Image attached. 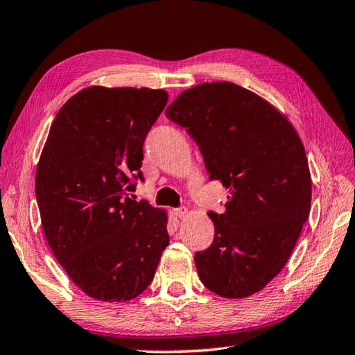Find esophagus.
I'll list each match as a JSON object with an SVG mask.
<instances>
[{"instance_id": "obj_1", "label": "esophagus", "mask_w": 355, "mask_h": 355, "mask_svg": "<svg viewBox=\"0 0 355 355\" xmlns=\"http://www.w3.org/2000/svg\"><path fill=\"white\" fill-rule=\"evenodd\" d=\"M187 214H188V208H187V207H179V208H176V216H178L179 219H184Z\"/></svg>"}]
</instances>
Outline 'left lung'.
<instances>
[{"mask_svg":"<svg viewBox=\"0 0 355 355\" xmlns=\"http://www.w3.org/2000/svg\"><path fill=\"white\" fill-rule=\"evenodd\" d=\"M204 156L209 180L230 196L209 211L213 243L194 254L198 274L220 297L259 293L284 268L311 208V175L294 127L270 103L233 83L188 89L165 110Z\"/></svg>","mask_w":355,"mask_h":355,"instance_id":"left-lung-1","label":"left lung"}]
</instances>
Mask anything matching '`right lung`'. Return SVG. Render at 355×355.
I'll list each match as a JSON object with an SVG mask.
<instances>
[{"label": "right lung", "mask_w": 355, "mask_h": 355, "mask_svg": "<svg viewBox=\"0 0 355 355\" xmlns=\"http://www.w3.org/2000/svg\"><path fill=\"white\" fill-rule=\"evenodd\" d=\"M165 90L87 87L58 112L35 193L50 250L69 277L103 302L137 297L167 248V213L135 200L144 142Z\"/></svg>", "instance_id": "obj_1"}]
</instances>
